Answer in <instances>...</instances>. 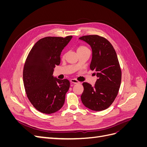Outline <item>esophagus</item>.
<instances>
[{
    "mask_svg": "<svg viewBox=\"0 0 147 147\" xmlns=\"http://www.w3.org/2000/svg\"><path fill=\"white\" fill-rule=\"evenodd\" d=\"M70 83H74V84H78V83H80V82H78V80H77L76 79H71L70 80Z\"/></svg>",
    "mask_w": 147,
    "mask_h": 147,
    "instance_id": "esophagus-1",
    "label": "esophagus"
}]
</instances>
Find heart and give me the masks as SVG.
<instances>
[{
  "instance_id": "1",
  "label": "heart",
  "mask_w": 147,
  "mask_h": 147,
  "mask_svg": "<svg viewBox=\"0 0 147 147\" xmlns=\"http://www.w3.org/2000/svg\"><path fill=\"white\" fill-rule=\"evenodd\" d=\"M86 48H87L86 47H85V46H83V45L79 46V47L77 48V53H78V52H80V51H83V50H85V49H86ZM65 57V55H63V57Z\"/></svg>"
}]
</instances>
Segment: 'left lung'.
<instances>
[{"instance_id":"obj_1","label":"left lung","mask_w":147,"mask_h":147,"mask_svg":"<svg viewBox=\"0 0 147 147\" xmlns=\"http://www.w3.org/2000/svg\"><path fill=\"white\" fill-rule=\"evenodd\" d=\"M79 39L91 47L90 69L95 71L97 77L94 86L83 83L82 102L92 110H105L116 98L121 82V70L117 53L109 41L97 35H84Z\"/></svg>"}]
</instances>
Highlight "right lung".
Segmentation results:
<instances>
[{"mask_svg": "<svg viewBox=\"0 0 147 147\" xmlns=\"http://www.w3.org/2000/svg\"><path fill=\"white\" fill-rule=\"evenodd\" d=\"M72 36L47 37L40 39L31 49L23 69L25 91L30 103L39 112L51 114L59 110L70 87L67 79L53 77L61 53Z\"/></svg>", "mask_w": 147, "mask_h": 147, "instance_id": "add662e5", "label": "right lung"}]
</instances>
